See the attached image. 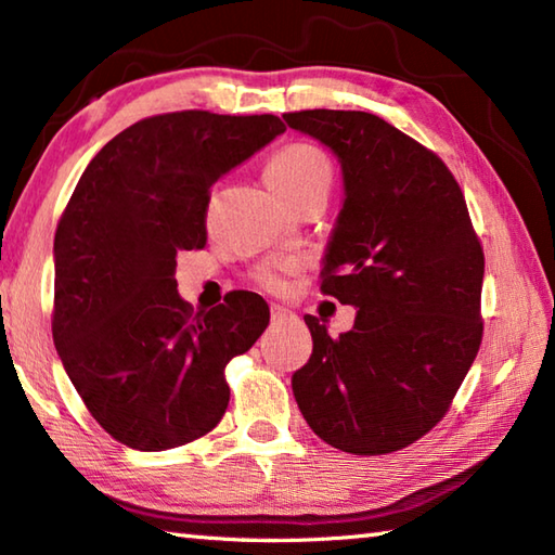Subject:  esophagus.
<instances>
[{
    "label": "esophagus",
    "mask_w": 555,
    "mask_h": 555,
    "mask_svg": "<svg viewBox=\"0 0 555 555\" xmlns=\"http://www.w3.org/2000/svg\"><path fill=\"white\" fill-rule=\"evenodd\" d=\"M294 313L288 311V308H284V306H271V321L274 323H281V321H286V318H291Z\"/></svg>",
    "instance_id": "34e87169"
}]
</instances>
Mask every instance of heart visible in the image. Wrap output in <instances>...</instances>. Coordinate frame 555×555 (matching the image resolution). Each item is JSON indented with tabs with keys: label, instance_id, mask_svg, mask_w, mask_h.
<instances>
[{
	"label": "heart",
	"instance_id": "1",
	"mask_svg": "<svg viewBox=\"0 0 555 555\" xmlns=\"http://www.w3.org/2000/svg\"><path fill=\"white\" fill-rule=\"evenodd\" d=\"M267 181L281 198H294V195L308 191L313 185H327L333 181V168L327 156L313 144H288L271 158L267 166ZM259 284L271 291L281 286V279L274 269L259 271Z\"/></svg>",
	"mask_w": 555,
	"mask_h": 555
}]
</instances>
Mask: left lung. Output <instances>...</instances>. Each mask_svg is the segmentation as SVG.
<instances>
[{
    "label": "left lung",
    "mask_w": 555,
    "mask_h": 555,
    "mask_svg": "<svg viewBox=\"0 0 555 555\" xmlns=\"http://www.w3.org/2000/svg\"><path fill=\"white\" fill-rule=\"evenodd\" d=\"M284 119L340 162L345 201L321 291L357 308L340 337L304 318L313 354L291 387L327 446L393 453L446 416L480 350V240L448 166L389 121L350 109Z\"/></svg>",
    "instance_id": "obj_1"
}]
</instances>
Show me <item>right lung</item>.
I'll list each match as a JSON object with an SVG mask.
<instances>
[{"mask_svg": "<svg viewBox=\"0 0 555 555\" xmlns=\"http://www.w3.org/2000/svg\"><path fill=\"white\" fill-rule=\"evenodd\" d=\"M284 131L274 115L146 117L102 146L75 185L53 242V343L119 443L152 453L220 424L224 367L267 331L269 306L234 291L193 313L176 291V257L205 247L212 183Z\"/></svg>", "mask_w": 555, "mask_h": 555, "instance_id": "add662e5", "label": "right lung"}]
</instances>
